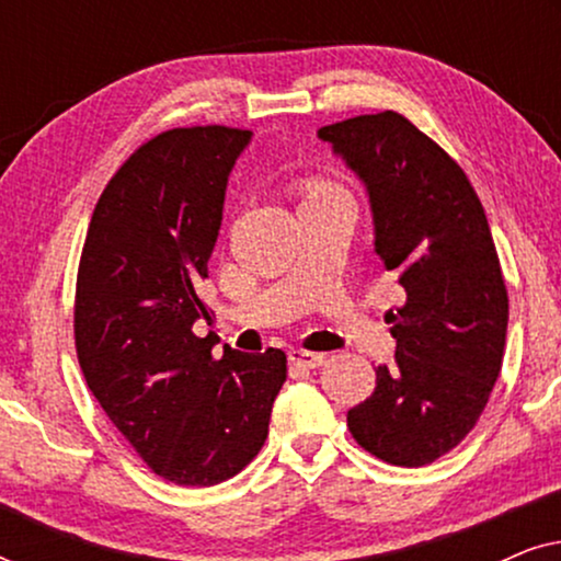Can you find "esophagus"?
Returning <instances> with one entry per match:
<instances>
[{"mask_svg":"<svg viewBox=\"0 0 561 561\" xmlns=\"http://www.w3.org/2000/svg\"><path fill=\"white\" fill-rule=\"evenodd\" d=\"M288 359H290V365H296V367H306V370H313V367H319V365H324V355H321V352H306V350H290L288 352Z\"/></svg>","mask_w":561,"mask_h":561,"instance_id":"esophagus-1","label":"esophagus"}]
</instances>
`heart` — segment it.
<instances>
[{"label":"heart","instance_id":"heart-1","mask_svg":"<svg viewBox=\"0 0 561 561\" xmlns=\"http://www.w3.org/2000/svg\"><path fill=\"white\" fill-rule=\"evenodd\" d=\"M306 198H313V196H327V194H336V191H342L340 186H334V183L329 181H321V179H311L306 181Z\"/></svg>","mask_w":561,"mask_h":561}]
</instances>
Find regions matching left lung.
Returning a JSON list of instances; mask_svg holds the SVG:
<instances>
[{"label": "left lung", "instance_id": "1", "mask_svg": "<svg viewBox=\"0 0 561 561\" xmlns=\"http://www.w3.org/2000/svg\"><path fill=\"white\" fill-rule=\"evenodd\" d=\"M319 137L365 181L375 252L405 290L386 313L396 363L347 426L382 462L432 465L472 432L503 365L508 290L485 209L457 160L393 110Z\"/></svg>", "mask_w": 561, "mask_h": 561}]
</instances>
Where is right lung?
<instances>
[{"label":"right lung","instance_id":"1","mask_svg":"<svg viewBox=\"0 0 561 561\" xmlns=\"http://www.w3.org/2000/svg\"><path fill=\"white\" fill-rule=\"evenodd\" d=\"M250 129L175 127L142 142L106 183L76 275L73 336L87 386L145 465L209 488L257 457L286 352L244 355L194 334L227 175Z\"/></svg>","mask_w":561,"mask_h":561}]
</instances>
